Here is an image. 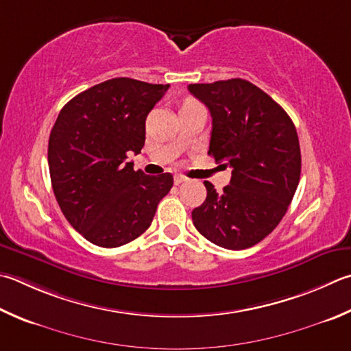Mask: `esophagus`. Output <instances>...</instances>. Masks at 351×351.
Wrapping results in <instances>:
<instances>
[{
	"mask_svg": "<svg viewBox=\"0 0 351 351\" xmlns=\"http://www.w3.org/2000/svg\"><path fill=\"white\" fill-rule=\"evenodd\" d=\"M186 181H187V178L184 176V175H175V184H176V186H180V184L186 182Z\"/></svg>",
	"mask_w": 351,
	"mask_h": 351,
	"instance_id": "esophagus-1",
	"label": "esophagus"
}]
</instances>
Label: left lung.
I'll use <instances>...</instances> for the list:
<instances>
[{"mask_svg": "<svg viewBox=\"0 0 351 351\" xmlns=\"http://www.w3.org/2000/svg\"><path fill=\"white\" fill-rule=\"evenodd\" d=\"M189 92L212 114L208 155L232 167L222 193L206 181L207 197L192 212L204 238L244 250L275 230L301 176L295 124L264 90L241 78L190 84Z\"/></svg>", "mask_w": 351, "mask_h": 351, "instance_id": "obj_1", "label": "left lung"}]
</instances>
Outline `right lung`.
<instances>
[{
	"mask_svg": "<svg viewBox=\"0 0 351 351\" xmlns=\"http://www.w3.org/2000/svg\"><path fill=\"white\" fill-rule=\"evenodd\" d=\"M169 84L113 78L62 107L49 138V170L61 212L76 232L104 248L150 227L173 176H147L127 162L145 141V118Z\"/></svg>",
	"mask_w": 351,
	"mask_h": 351,
	"instance_id": "obj_1",
	"label": "right lung"
}]
</instances>
